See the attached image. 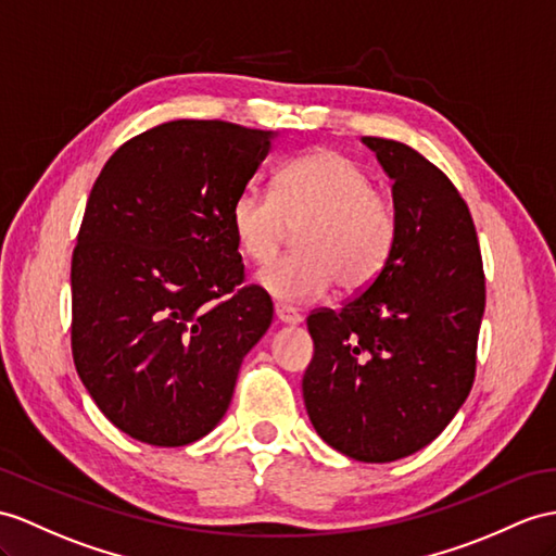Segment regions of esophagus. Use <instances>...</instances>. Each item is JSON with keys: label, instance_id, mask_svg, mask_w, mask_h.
Masks as SVG:
<instances>
[{"label": "esophagus", "instance_id": "obj_1", "mask_svg": "<svg viewBox=\"0 0 556 556\" xmlns=\"http://www.w3.org/2000/svg\"><path fill=\"white\" fill-rule=\"evenodd\" d=\"M276 318H278V323H286V325L302 323V316L288 304H276Z\"/></svg>", "mask_w": 556, "mask_h": 556}]
</instances>
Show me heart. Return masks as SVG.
Wrapping results in <instances>:
<instances>
[{"label": "heart", "instance_id": "heart-1", "mask_svg": "<svg viewBox=\"0 0 556 556\" xmlns=\"http://www.w3.org/2000/svg\"><path fill=\"white\" fill-rule=\"evenodd\" d=\"M292 228H302L300 254L264 268L256 280L276 300L304 304L334 282L346 292L368 288L394 250L399 214L356 160L316 151L286 162L274 191L250 186L231 205L236 245L254 264L274 260Z\"/></svg>", "mask_w": 556, "mask_h": 556}]
</instances>
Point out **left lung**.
I'll return each mask as SVG.
<instances>
[{"label":"left lung","mask_w":556,"mask_h":556,"mask_svg":"<svg viewBox=\"0 0 556 556\" xmlns=\"http://www.w3.org/2000/svg\"><path fill=\"white\" fill-rule=\"evenodd\" d=\"M361 141L394 181V250L358 296L306 318L316 351L302 391L334 451L394 463L434 441L469 396L485 280L477 228L448 176L405 143Z\"/></svg>","instance_id":"left-lung-1"}]
</instances>
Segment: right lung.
<instances>
[{
  "label": "right lung",
  "instance_id": "right-lung-1",
  "mask_svg": "<svg viewBox=\"0 0 556 556\" xmlns=\"http://www.w3.org/2000/svg\"><path fill=\"white\" fill-rule=\"evenodd\" d=\"M276 131L174 119L119 146L73 252V358L111 422L176 448L222 422L248 351L274 320L240 288L231 205Z\"/></svg>",
  "mask_w": 556,
  "mask_h": 556
}]
</instances>
